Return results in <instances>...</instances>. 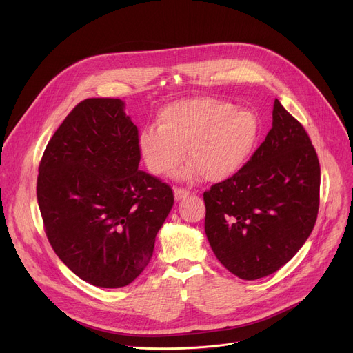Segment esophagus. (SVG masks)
<instances>
[{"label":"esophagus","mask_w":353,"mask_h":353,"mask_svg":"<svg viewBox=\"0 0 353 353\" xmlns=\"http://www.w3.org/2000/svg\"><path fill=\"white\" fill-rule=\"evenodd\" d=\"M174 195H175V199H176V201H181V199H183V198H187V196L190 195V192H188L187 190H183V188L175 187V188H174Z\"/></svg>","instance_id":"esophagus-1"}]
</instances>
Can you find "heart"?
Returning a JSON list of instances; mask_svg holds the SVG:
<instances>
[{"label":"heart","mask_w":353,"mask_h":353,"mask_svg":"<svg viewBox=\"0 0 353 353\" xmlns=\"http://www.w3.org/2000/svg\"><path fill=\"white\" fill-rule=\"evenodd\" d=\"M260 125L248 109L215 97L182 99L163 106L157 128L143 129L138 150L150 174L163 176L182 162L181 176L201 174L205 181H224L239 172L254 150Z\"/></svg>","instance_id":"b5f03b06"}]
</instances>
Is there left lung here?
I'll return each mask as SVG.
<instances>
[{"mask_svg": "<svg viewBox=\"0 0 353 353\" xmlns=\"http://www.w3.org/2000/svg\"><path fill=\"white\" fill-rule=\"evenodd\" d=\"M321 165L305 128L273 105V126L239 172L204 192L215 257L243 280L273 274L314 227Z\"/></svg>", "mask_w": 353, "mask_h": 353, "instance_id": "obj_1", "label": "left lung"}]
</instances>
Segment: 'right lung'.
Returning a JSON list of instances; mask_svg holds the SVG:
<instances>
[{"instance_id": "right-lung-1", "label": "right lung", "mask_w": 353, "mask_h": 353, "mask_svg": "<svg viewBox=\"0 0 353 353\" xmlns=\"http://www.w3.org/2000/svg\"><path fill=\"white\" fill-rule=\"evenodd\" d=\"M121 99L76 105L48 141L39 165L37 201L59 259L93 286L116 289L149 264L174 205L159 178L138 170V128Z\"/></svg>"}]
</instances>
